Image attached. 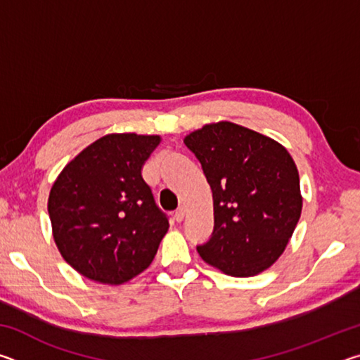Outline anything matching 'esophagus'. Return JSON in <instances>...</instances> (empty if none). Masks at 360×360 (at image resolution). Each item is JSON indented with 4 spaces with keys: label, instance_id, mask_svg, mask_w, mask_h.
<instances>
[{
    "label": "esophagus",
    "instance_id": "34e87169",
    "mask_svg": "<svg viewBox=\"0 0 360 360\" xmlns=\"http://www.w3.org/2000/svg\"><path fill=\"white\" fill-rule=\"evenodd\" d=\"M184 216H186V210L181 206V208H178V210H176V212H174V221L176 222H182V219H184Z\"/></svg>",
    "mask_w": 360,
    "mask_h": 360
}]
</instances>
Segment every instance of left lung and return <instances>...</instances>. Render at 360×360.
Listing matches in <instances>:
<instances>
[{
  "mask_svg": "<svg viewBox=\"0 0 360 360\" xmlns=\"http://www.w3.org/2000/svg\"><path fill=\"white\" fill-rule=\"evenodd\" d=\"M212 192L214 230L197 251L229 276L248 278L279 259L302 214L294 158L275 139L233 122L206 124L184 138Z\"/></svg>",
  "mask_w": 360,
  "mask_h": 360,
  "instance_id": "8db88e82",
  "label": "left lung"
}]
</instances>
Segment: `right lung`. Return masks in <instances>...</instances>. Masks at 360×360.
Wrapping results in <instances>:
<instances>
[{
    "mask_svg": "<svg viewBox=\"0 0 360 360\" xmlns=\"http://www.w3.org/2000/svg\"><path fill=\"white\" fill-rule=\"evenodd\" d=\"M160 139L111 133L57 176L47 202L53 241L82 276L119 285L154 260L169 224L141 169Z\"/></svg>",
    "mask_w": 360,
    "mask_h": 360,
    "instance_id": "1",
    "label": "right lung"
}]
</instances>
